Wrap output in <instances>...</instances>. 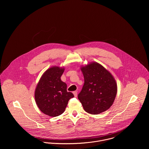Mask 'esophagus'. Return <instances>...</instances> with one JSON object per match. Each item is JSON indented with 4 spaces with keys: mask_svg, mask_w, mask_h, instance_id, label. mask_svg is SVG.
Masks as SVG:
<instances>
[{
    "mask_svg": "<svg viewBox=\"0 0 149 149\" xmlns=\"http://www.w3.org/2000/svg\"><path fill=\"white\" fill-rule=\"evenodd\" d=\"M73 93L74 97H77V91H74V92H73Z\"/></svg>",
    "mask_w": 149,
    "mask_h": 149,
    "instance_id": "1",
    "label": "esophagus"
}]
</instances>
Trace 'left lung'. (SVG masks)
<instances>
[{
	"label": "left lung",
	"mask_w": 149,
	"mask_h": 149,
	"mask_svg": "<svg viewBox=\"0 0 149 149\" xmlns=\"http://www.w3.org/2000/svg\"><path fill=\"white\" fill-rule=\"evenodd\" d=\"M84 84L78 99L85 111L97 115L108 109L117 93V84L112 74L101 64L89 63L81 66Z\"/></svg>",
	"instance_id": "1"
}]
</instances>
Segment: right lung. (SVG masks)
Instances as JSON below:
<instances>
[{
    "instance_id": "1",
    "label": "right lung",
    "mask_w": 149,
    "mask_h": 149,
    "mask_svg": "<svg viewBox=\"0 0 149 149\" xmlns=\"http://www.w3.org/2000/svg\"><path fill=\"white\" fill-rule=\"evenodd\" d=\"M64 67L52 66L40 78L34 92L36 104L44 114L51 117L61 115L70 99L74 97L67 92V85L61 80Z\"/></svg>"
}]
</instances>
